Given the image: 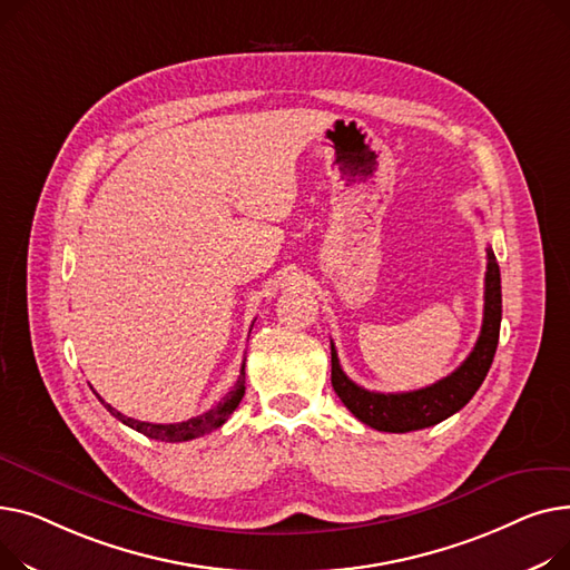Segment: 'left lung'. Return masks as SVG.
Segmentation results:
<instances>
[{"label": "left lung", "mask_w": 570, "mask_h": 570, "mask_svg": "<svg viewBox=\"0 0 570 570\" xmlns=\"http://www.w3.org/2000/svg\"><path fill=\"white\" fill-rule=\"evenodd\" d=\"M501 324V278L499 264L488 248L485 272V306L481 336L458 371L438 384H430L407 393H377L354 384L341 367L338 352L331 343V384L338 393L343 405L365 425L382 432H412L421 428L438 425L444 419L460 412L483 384L499 343Z\"/></svg>", "instance_id": "1"}]
</instances>
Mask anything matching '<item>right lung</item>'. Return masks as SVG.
Wrapping results in <instances>:
<instances>
[{
  "instance_id": "obj_1",
  "label": "right lung",
  "mask_w": 570,
  "mask_h": 570,
  "mask_svg": "<svg viewBox=\"0 0 570 570\" xmlns=\"http://www.w3.org/2000/svg\"><path fill=\"white\" fill-rule=\"evenodd\" d=\"M244 393H246V361L242 363V373H239L237 384L232 386L229 393H225V397L220 400V403H218L216 407H212L209 412L199 414V416H195V419L181 421V423H147V421H138V419H128V416H124L121 412H117L115 407L106 405L104 400H100V403H104V405L108 407V412H110L115 419H119L121 423H126V425L132 428V430L142 432L145 438L160 440V442H188V440L203 438V434H207V432L220 428V425L227 421V416L239 407Z\"/></svg>"
}]
</instances>
